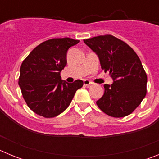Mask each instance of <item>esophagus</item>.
Returning a JSON list of instances; mask_svg holds the SVG:
<instances>
[{
    "label": "esophagus",
    "instance_id": "34e87169",
    "mask_svg": "<svg viewBox=\"0 0 159 159\" xmlns=\"http://www.w3.org/2000/svg\"><path fill=\"white\" fill-rule=\"evenodd\" d=\"M84 84L85 85V86H90V85H92V83L91 82V81L88 80H85L84 81Z\"/></svg>",
    "mask_w": 159,
    "mask_h": 159
}]
</instances>
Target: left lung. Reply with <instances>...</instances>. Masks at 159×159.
I'll return each instance as SVG.
<instances>
[{"mask_svg": "<svg viewBox=\"0 0 159 159\" xmlns=\"http://www.w3.org/2000/svg\"><path fill=\"white\" fill-rule=\"evenodd\" d=\"M98 56L101 67L108 71L112 84H105L104 94L96 102L112 117H124L134 111L147 94V76L135 52L111 35L84 40Z\"/></svg>", "mask_w": 159, "mask_h": 159, "instance_id": "8db88e82", "label": "left lung"}]
</instances>
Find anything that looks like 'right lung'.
Returning <instances> with one entry per match:
<instances>
[{"mask_svg":"<svg viewBox=\"0 0 159 159\" xmlns=\"http://www.w3.org/2000/svg\"><path fill=\"white\" fill-rule=\"evenodd\" d=\"M79 42L67 37L51 39L35 48L22 63L19 86L29 107L39 116H59L84 85L80 80L69 84L60 76L67 65L68 49Z\"/></svg>","mask_w":159,"mask_h":159,"instance_id":"right-lung-1","label":"right lung"}]
</instances>
